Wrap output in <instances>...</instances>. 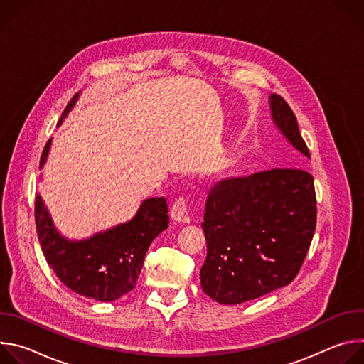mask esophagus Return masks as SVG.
<instances>
[{
	"label": "esophagus",
	"mask_w": 364,
	"mask_h": 364,
	"mask_svg": "<svg viewBox=\"0 0 364 364\" xmlns=\"http://www.w3.org/2000/svg\"><path fill=\"white\" fill-rule=\"evenodd\" d=\"M171 218L173 220L178 222V223H188L190 215H188V200L184 196H180L174 200L173 205H171Z\"/></svg>",
	"instance_id": "34e87169"
}]
</instances>
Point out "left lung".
<instances>
[{"label":"left lung","mask_w":364,"mask_h":364,"mask_svg":"<svg viewBox=\"0 0 364 364\" xmlns=\"http://www.w3.org/2000/svg\"><path fill=\"white\" fill-rule=\"evenodd\" d=\"M272 119L305 157L309 149L285 99L271 95ZM317 225L314 177L301 168H275L215 186L201 223L207 256L203 291L235 305L285 287L299 272Z\"/></svg>","instance_id":"left-lung-1"}]
</instances>
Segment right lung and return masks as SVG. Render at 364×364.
<instances>
[{"instance_id": "obj_1", "label": "right lung", "mask_w": 364, "mask_h": 364, "mask_svg": "<svg viewBox=\"0 0 364 364\" xmlns=\"http://www.w3.org/2000/svg\"><path fill=\"white\" fill-rule=\"evenodd\" d=\"M79 97L76 93L65 108L59 124ZM51 139L41 159L43 168ZM168 205L164 197L146 198L134 219L83 240L65 239L51 220L41 196H36L37 236L50 268L73 292L102 302H111L135 288L151 242L168 228Z\"/></svg>"}]
</instances>
